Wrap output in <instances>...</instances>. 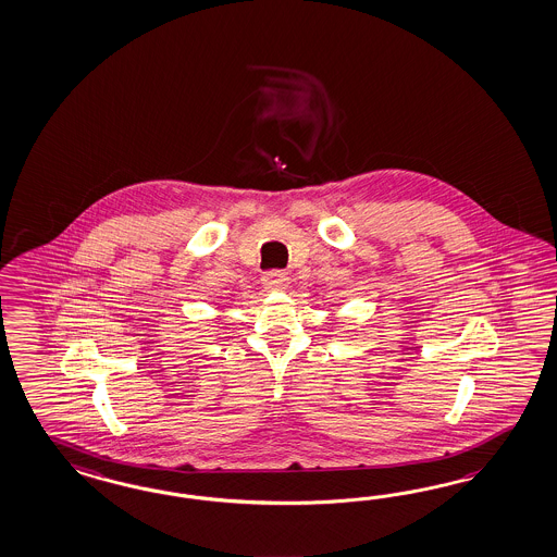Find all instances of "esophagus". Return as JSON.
<instances>
[{"label": "esophagus", "instance_id": "1", "mask_svg": "<svg viewBox=\"0 0 557 557\" xmlns=\"http://www.w3.org/2000/svg\"><path fill=\"white\" fill-rule=\"evenodd\" d=\"M262 286L267 290H285L286 286H288V276H286L285 272H267L262 276Z\"/></svg>", "mask_w": 557, "mask_h": 557}]
</instances>
